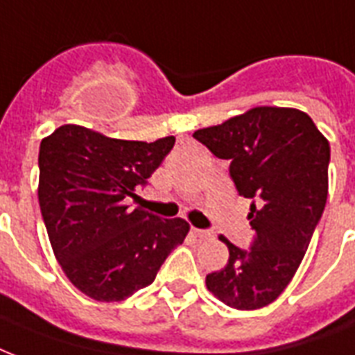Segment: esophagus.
I'll list each match as a JSON object with an SVG mask.
<instances>
[{
	"mask_svg": "<svg viewBox=\"0 0 355 355\" xmlns=\"http://www.w3.org/2000/svg\"><path fill=\"white\" fill-rule=\"evenodd\" d=\"M192 233H194L198 239H213V233L205 232V230H196V227H192Z\"/></svg>",
	"mask_w": 355,
	"mask_h": 355,
	"instance_id": "1",
	"label": "esophagus"
}]
</instances>
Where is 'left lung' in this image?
<instances>
[{"label":"left lung","instance_id":"1","mask_svg":"<svg viewBox=\"0 0 355 355\" xmlns=\"http://www.w3.org/2000/svg\"><path fill=\"white\" fill-rule=\"evenodd\" d=\"M194 139L230 161L241 196L250 198L252 248L230 250L222 270L207 274L209 293L233 309H259L276 300L298 270L328 198L329 142L304 111L254 107L226 122L194 131Z\"/></svg>","mask_w":355,"mask_h":355}]
</instances>
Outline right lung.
<instances>
[{"label":"right lung","instance_id":"right-lung-1","mask_svg":"<svg viewBox=\"0 0 355 355\" xmlns=\"http://www.w3.org/2000/svg\"><path fill=\"white\" fill-rule=\"evenodd\" d=\"M174 142L111 139L76 123L40 142L38 203L49 243L66 277L92 300L122 302L148 287L185 241L183 218L125 205Z\"/></svg>","mask_w":355,"mask_h":355}]
</instances>
